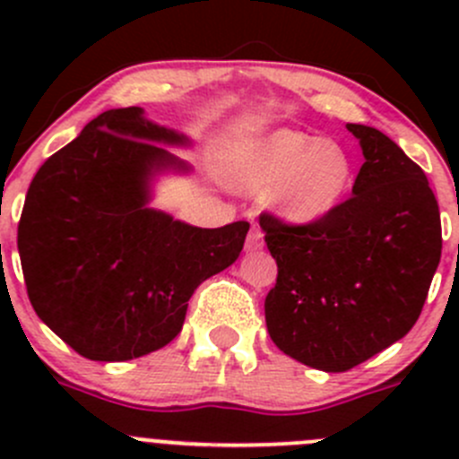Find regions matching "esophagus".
Instances as JSON below:
<instances>
[{
  "label": "esophagus",
  "mask_w": 459,
  "mask_h": 459,
  "mask_svg": "<svg viewBox=\"0 0 459 459\" xmlns=\"http://www.w3.org/2000/svg\"><path fill=\"white\" fill-rule=\"evenodd\" d=\"M259 248H264V233L257 229V226H253L251 230H248V238H247V251H259Z\"/></svg>",
  "instance_id": "obj_1"
}]
</instances>
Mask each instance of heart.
<instances>
[{
  "instance_id": "obj_1",
  "label": "heart",
  "mask_w": 459,
  "mask_h": 459,
  "mask_svg": "<svg viewBox=\"0 0 459 459\" xmlns=\"http://www.w3.org/2000/svg\"><path fill=\"white\" fill-rule=\"evenodd\" d=\"M355 164L340 142L280 128L248 148L239 179L273 191L271 204L289 224L313 226L340 208L353 186Z\"/></svg>"
}]
</instances>
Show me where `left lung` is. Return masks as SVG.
<instances>
[{
  "mask_svg": "<svg viewBox=\"0 0 459 459\" xmlns=\"http://www.w3.org/2000/svg\"><path fill=\"white\" fill-rule=\"evenodd\" d=\"M364 164L353 195L313 226L264 212L277 262L264 313L271 340L298 362L342 373L413 328L442 255L439 208L424 170L364 124H346Z\"/></svg>",
  "mask_w": 459,
  "mask_h": 459,
  "instance_id": "left-lung-1",
  "label": "left lung"
}]
</instances>
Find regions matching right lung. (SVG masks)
I'll return each instance as SVG.
<instances>
[{
  "mask_svg": "<svg viewBox=\"0 0 459 459\" xmlns=\"http://www.w3.org/2000/svg\"><path fill=\"white\" fill-rule=\"evenodd\" d=\"M160 143L191 140L137 106L106 110L41 164L26 193L17 248L32 308L95 362L175 340L197 286L247 239L248 221L197 229L148 206L155 175L191 170Z\"/></svg>",
  "mask_w": 459,
  "mask_h": 459,
  "instance_id": "obj_1",
  "label": "right lung"
}]
</instances>
